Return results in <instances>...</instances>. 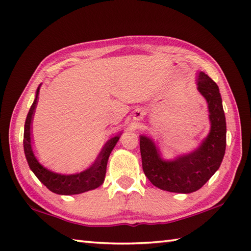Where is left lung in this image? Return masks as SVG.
<instances>
[{"label": "left lung", "mask_w": 251, "mask_h": 251, "mask_svg": "<svg viewBox=\"0 0 251 251\" xmlns=\"http://www.w3.org/2000/svg\"><path fill=\"white\" fill-rule=\"evenodd\" d=\"M197 89L208 103L210 131L199 149L174 161H164L150 138L140 136L142 168L153 185L175 193H192L211 178L222 163L226 146V123L219 87L200 72Z\"/></svg>", "instance_id": "1"}]
</instances>
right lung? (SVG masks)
<instances>
[{
  "instance_id": "obj_1",
  "label": "right lung",
  "mask_w": 251,
  "mask_h": 251,
  "mask_svg": "<svg viewBox=\"0 0 251 251\" xmlns=\"http://www.w3.org/2000/svg\"><path fill=\"white\" fill-rule=\"evenodd\" d=\"M40 86L37 87L35 99L31 105L25 123L24 149L26 162L29 164L30 169L34 173L37 179H39L47 189L54 192L56 194L73 195L98 188V186L103 183L109 156L112 150H113V148L115 147L116 142L119 141L121 134L111 138L110 140L106 141L95 163L89 168L84 170L82 173L74 175H61L45 168L43 165H41L39 163V161H37L36 157L34 156L33 150H32L31 147V123L35 112L37 99H39L37 97H39Z\"/></svg>"
}]
</instances>
